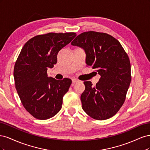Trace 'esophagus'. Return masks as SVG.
Wrapping results in <instances>:
<instances>
[{
    "instance_id": "esophagus-1",
    "label": "esophagus",
    "mask_w": 150,
    "mask_h": 150,
    "mask_svg": "<svg viewBox=\"0 0 150 150\" xmlns=\"http://www.w3.org/2000/svg\"><path fill=\"white\" fill-rule=\"evenodd\" d=\"M72 83H76L79 82V81H80L79 79H76V78H74V79H72Z\"/></svg>"
}]
</instances>
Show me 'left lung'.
<instances>
[{"instance_id": "8db88e82", "label": "left lung", "mask_w": 150, "mask_h": 150, "mask_svg": "<svg viewBox=\"0 0 150 150\" xmlns=\"http://www.w3.org/2000/svg\"><path fill=\"white\" fill-rule=\"evenodd\" d=\"M86 52V63L101 76L96 86L84 81L81 100L83 110L92 118L104 120L115 115L123 104L130 85L131 64L120 42L110 34L84 32L71 42Z\"/></svg>"}]
</instances>
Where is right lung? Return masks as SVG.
Segmentation results:
<instances>
[{"mask_svg": "<svg viewBox=\"0 0 150 150\" xmlns=\"http://www.w3.org/2000/svg\"><path fill=\"white\" fill-rule=\"evenodd\" d=\"M76 36L74 33L38 35L22 47L13 69L16 88L22 105L35 118L44 120L61 110L72 81L49 78L47 68L57 63L59 51Z\"/></svg>", "mask_w": 150, "mask_h": 150, "instance_id": "1", "label": "right lung"}]
</instances>
